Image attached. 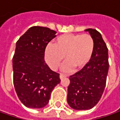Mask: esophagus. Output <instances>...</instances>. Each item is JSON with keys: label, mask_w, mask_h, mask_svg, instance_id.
Wrapping results in <instances>:
<instances>
[{"label": "esophagus", "mask_w": 120, "mask_h": 120, "mask_svg": "<svg viewBox=\"0 0 120 120\" xmlns=\"http://www.w3.org/2000/svg\"><path fill=\"white\" fill-rule=\"evenodd\" d=\"M65 77H67V76L66 75H64V74H60V79L61 80H62L64 78H65Z\"/></svg>", "instance_id": "1"}]
</instances>
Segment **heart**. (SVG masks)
Masks as SVG:
<instances>
[{
    "instance_id": "b5f03b06",
    "label": "heart",
    "mask_w": 120,
    "mask_h": 120,
    "mask_svg": "<svg viewBox=\"0 0 120 120\" xmlns=\"http://www.w3.org/2000/svg\"><path fill=\"white\" fill-rule=\"evenodd\" d=\"M94 41L90 35L64 34L58 37L53 44L45 49V60L49 66L56 70L64 58L67 61L62 67L66 72L76 69L81 71L89 64L94 51Z\"/></svg>"
}]
</instances>
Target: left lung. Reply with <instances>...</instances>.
<instances>
[{"label":"left lung","instance_id":"left-lung-1","mask_svg":"<svg viewBox=\"0 0 120 120\" xmlns=\"http://www.w3.org/2000/svg\"><path fill=\"white\" fill-rule=\"evenodd\" d=\"M94 41V51L89 64L83 69L69 77L67 103L77 110L92 108L100 100L106 86L108 75V48L100 33L88 28Z\"/></svg>","mask_w":120,"mask_h":120}]
</instances>
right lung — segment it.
<instances>
[{
    "mask_svg": "<svg viewBox=\"0 0 120 120\" xmlns=\"http://www.w3.org/2000/svg\"><path fill=\"white\" fill-rule=\"evenodd\" d=\"M56 32L49 28H30L16 44L12 60L14 87L21 103L30 108L46 106L51 93L60 83L59 74L44 60V52Z\"/></svg>",
    "mask_w": 120,
    "mask_h": 120,
    "instance_id": "add662e5",
    "label": "right lung"
}]
</instances>
